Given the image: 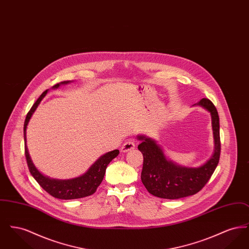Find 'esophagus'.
Here are the masks:
<instances>
[{
  "label": "esophagus",
  "instance_id": "obj_1",
  "mask_svg": "<svg viewBox=\"0 0 249 249\" xmlns=\"http://www.w3.org/2000/svg\"><path fill=\"white\" fill-rule=\"evenodd\" d=\"M134 147H135L134 141L131 140V139H129V140H127L126 142L122 144V146H121V151H122V152H128L129 150L133 149Z\"/></svg>",
  "mask_w": 249,
  "mask_h": 249
}]
</instances>
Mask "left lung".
I'll return each mask as SVG.
<instances>
[{"instance_id": "8db88e82", "label": "left lung", "mask_w": 249, "mask_h": 249, "mask_svg": "<svg viewBox=\"0 0 249 249\" xmlns=\"http://www.w3.org/2000/svg\"><path fill=\"white\" fill-rule=\"evenodd\" d=\"M211 114L214 150L212 157L198 168L178 165L169 160L161 147L151 138L137 136L141 141L138 149L143 156L141 179L147 191L162 199H180L194 195L205 186L212 177L220 157L219 117L213 103L203 98L196 104ZM195 106V105H193Z\"/></svg>"}]
</instances>
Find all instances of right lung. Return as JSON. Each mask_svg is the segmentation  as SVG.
Listing matches in <instances>:
<instances>
[{
    "mask_svg": "<svg viewBox=\"0 0 249 249\" xmlns=\"http://www.w3.org/2000/svg\"><path fill=\"white\" fill-rule=\"evenodd\" d=\"M70 82L71 81H62L60 83L56 84L55 86H53V89L59 88V85L61 84L65 85ZM47 93H48V89L45 90L37 99V101L34 104L31 110L28 112L24 122L25 156H26L27 164L29 167L30 173L37 181V183L46 190L48 194H50L54 198L61 199V200H72V199H79V198H84V197L92 195L104 179L107 165L110 163V161L113 159H115L119 155V150L116 149L108 152L107 154L103 155L95 161L94 164H92L91 167L87 171V173H85L84 175L78 178L68 179V180H59V179H51L48 177L43 176L36 169L29 154V150L26 144V130H27V125L32 118L33 114L35 113L36 108L39 106V104L41 103V101Z\"/></svg>",
    "mask_w": 249,
    "mask_h": 249,
    "instance_id": "add662e5",
    "label": "right lung"
}]
</instances>
